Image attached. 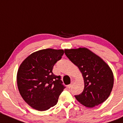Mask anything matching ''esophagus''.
I'll return each instance as SVG.
<instances>
[{
    "label": "esophagus",
    "mask_w": 123,
    "mask_h": 123,
    "mask_svg": "<svg viewBox=\"0 0 123 123\" xmlns=\"http://www.w3.org/2000/svg\"><path fill=\"white\" fill-rule=\"evenodd\" d=\"M73 82H72V84H70V85H68V88L70 89V88H71V87L72 86V84H73Z\"/></svg>",
    "instance_id": "obj_1"
}]
</instances>
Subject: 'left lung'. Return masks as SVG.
<instances>
[{"label": "left lung", "instance_id": "1", "mask_svg": "<svg viewBox=\"0 0 123 123\" xmlns=\"http://www.w3.org/2000/svg\"><path fill=\"white\" fill-rule=\"evenodd\" d=\"M65 54L79 68L84 77V91L74 96L77 100L89 108L105 101L113 86V74L109 66L86 48L65 50Z\"/></svg>", "mask_w": 123, "mask_h": 123}]
</instances>
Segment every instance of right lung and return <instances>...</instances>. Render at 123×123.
I'll return each mask as SVG.
<instances>
[{
	"instance_id": "right-lung-1",
	"label": "right lung",
	"mask_w": 123,
	"mask_h": 123,
	"mask_svg": "<svg viewBox=\"0 0 123 123\" xmlns=\"http://www.w3.org/2000/svg\"><path fill=\"white\" fill-rule=\"evenodd\" d=\"M63 53V50H39L26 58L19 66L17 73L19 93L34 109L43 111L55 105L65 88L61 76L52 72Z\"/></svg>"
}]
</instances>
